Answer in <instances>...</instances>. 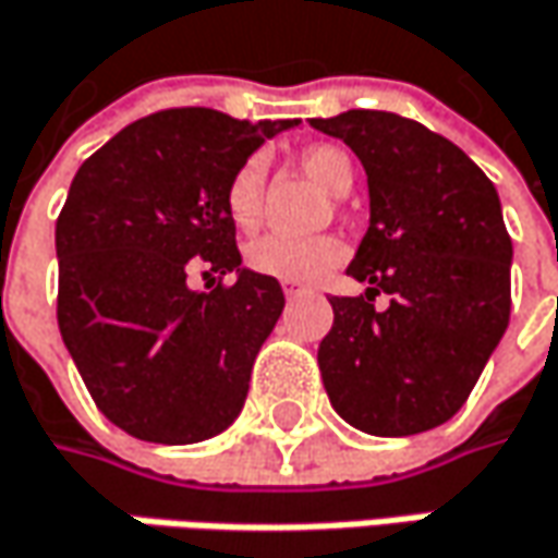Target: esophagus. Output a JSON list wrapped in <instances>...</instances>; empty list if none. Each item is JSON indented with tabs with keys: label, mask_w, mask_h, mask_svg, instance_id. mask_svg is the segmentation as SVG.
Returning a JSON list of instances; mask_svg holds the SVG:
<instances>
[{
	"label": "esophagus",
	"mask_w": 558,
	"mask_h": 558,
	"mask_svg": "<svg viewBox=\"0 0 558 558\" xmlns=\"http://www.w3.org/2000/svg\"><path fill=\"white\" fill-rule=\"evenodd\" d=\"M283 293L293 300V296H300V293H306V283H300V280H283Z\"/></svg>",
	"instance_id": "obj_1"
}]
</instances>
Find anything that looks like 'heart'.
<instances>
[{
    "label": "heart",
    "mask_w": 558,
    "mask_h": 558,
    "mask_svg": "<svg viewBox=\"0 0 558 558\" xmlns=\"http://www.w3.org/2000/svg\"><path fill=\"white\" fill-rule=\"evenodd\" d=\"M303 170L318 185L335 195H344L353 185V160L350 154L335 145H310L300 154ZM227 214L240 230H255L265 205V163L262 157H248L227 182ZM347 258V246L338 236H287V233H265L252 240L246 248V265L258 275L278 280H315L338 268Z\"/></svg>",
    "instance_id": "b5f03b06"
}]
</instances>
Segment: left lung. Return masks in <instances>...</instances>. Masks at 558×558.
<instances>
[{
  "label": "left lung",
  "instance_id": "8db88e82",
  "mask_svg": "<svg viewBox=\"0 0 558 558\" xmlns=\"http://www.w3.org/2000/svg\"><path fill=\"white\" fill-rule=\"evenodd\" d=\"M369 180V230L347 275L366 296H331L318 344L331 408L369 436H413L464 408L511 315V236L496 185L426 125L381 110L312 119ZM388 292V311L375 296Z\"/></svg>",
  "mask_w": 558,
  "mask_h": 558
}]
</instances>
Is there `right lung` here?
I'll return each mask as SVG.
<instances>
[{"label":"right lung","mask_w":558,"mask_h":558,"mask_svg":"<svg viewBox=\"0 0 558 558\" xmlns=\"http://www.w3.org/2000/svg\"><path fill=\"white\" fill-rule=\"evenodd\" d=\"M296 122L160 110L78 167L56 220V318L94 404L129 436L202 442L246 404L283 290L243 268L223 195L248 154ZM195 267L236 270L238 283L198 294L184 280Z\"/></svg>","instance_id":"right-lung-1"}]
</instances>
